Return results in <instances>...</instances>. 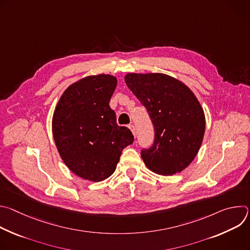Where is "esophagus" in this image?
Wrapping results in <instances>:
<instances>
[{
	"label": "esophagus",
	"mask_w": 250,
	"mask_h": 250,
	"mask_svg": "<svg viewBox=\"0 0 250 250\" xmlns=\"http://www.w3.org/2000/svg\"><path fill=\"white\" fill-rule=\"evenodd\" d=\"M128 127H129V129L131 130L132 134H133V135H135V126H134L133 125H129V126H128Z\"/></svg>",
	"instance_id": "obj_1"
}]
</instances>
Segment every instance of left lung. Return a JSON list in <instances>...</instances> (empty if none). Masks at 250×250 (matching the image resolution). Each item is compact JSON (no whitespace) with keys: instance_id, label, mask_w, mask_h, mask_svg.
Returning <instances> with one entry per match:
<instances>
[{"instance_id":"left-lung-1","label":"left lung","mask_w":250,"mask_h":250,"mask_svg":"<svg viewBox=\"0 0 250 250\" xmlns=\"http://www.w3.org/2000/svg\"><path fill=\"white\" fill-rule=\"evenodd\" d=\"M125 81L154 125L153 146L141 151L145 164L163 176L180 173L194 160L204 138L206 118L199 100L183 82L163 73H127Z\"/></svg>"}]
</instances>
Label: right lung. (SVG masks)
Wrapping results in <instances>:
<instances>
[{
  "label": "right lung",
  "mask_w": 250,
  "mask_h": 250,
  "mask_svg": "<svg viewBox=\"0 0 250 250\" xmlns=\"http://www.w3.org/2000/svg\"><path fill=\"white\" fill-rule=\"evenodd\" d=\"M118 80L110 74L84 77L60 97L52 117L55 146L65 165L77 176L101 182L116 170L131 131L117 125L109 103Z\"/></svg>",
  "instance_id": "1"
}]
</instances>
